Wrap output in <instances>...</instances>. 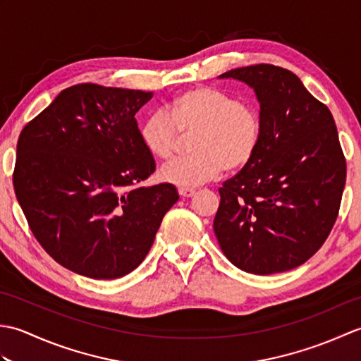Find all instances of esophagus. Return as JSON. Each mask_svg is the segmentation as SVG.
I'll return each instance as SVG.
<instances>
[{"mask_svg":"<svg viewBox=\"0 0 361 361\" xmlns=\"http://www.w3.org/2000/svg\"><path fill=\"white\" fill-rule=\"evenodd\" d=\"M178 194L181 197H192L195 194V190L192 188H180L178 189Z\"/></svg>","mask_w":361,"mask_h":361,"instance_id":"obj_1","label":"esophagus"}]
</instances>
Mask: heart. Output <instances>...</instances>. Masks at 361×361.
<instances>
[{"instance_id": "obj_1", "label": "heart", "mask_w": 361, "mask_h": 361, "mask_svg": "<svg viewBox=\"0 0 361 361\" xmlns=\"http://www.w3.org/2000/svg\"><path fill=\"white\" fill-rule=\"evenodd\" d=\"M192 157L161 169V180L198 186L225 171H242L256 157L262 140V116L255 105L216 87H194L175 96L167 113L155 111L140 128L141 142L153 158L171 161L183 137H192Z\"/></svg>"}]
</instances>
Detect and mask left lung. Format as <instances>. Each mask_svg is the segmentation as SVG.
I'll return each mask as SVG.
<instances>
[{
  "label": "left lung",
  "mask_w": 361,
  "mask_h": 361,
  "mask_svg": "<svg viewBox=\"0 0 361 361\" xmlns=\"http://www.w3.org/2000/svg\"><path fill=\"white\" fill-rule=\"evenodd\" d=\"M220 78L255 88L262 140L251 163L219 189L214 233L243 271L291 270L323 247L338 217L346 158L334 116L286 68L259 63Z\"/></svg>",
  "instance_id": "obj_1"
}]
</instances>
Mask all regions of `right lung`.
Segmentation results:
<instances>
[{
	"mask_svg": "<svg viewBox=\"0 0 361 361\" xmlns=\"http://www.w3.org/2000/svg\"><path fill=\"white\" fill-rule=\"evenodd\" d=\"M152 96L79 83L21 130L15 195L38 243L68 270L93 279L133 271L178 200L171 183L141 186L157 166L135 114Z\"/></svg>",
	"mask_w": 361,
	"mask_h": 361,
	"instance_id": "right-lung-1",
	"label": "right lung"
}]
</instances>
